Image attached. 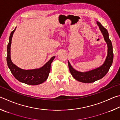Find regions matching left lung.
I'll return each instance as SVG.
<instances>
[{
    "label": "left lung",
    "mask_w": 120,
    "mask_h": 120,
    "mask_svg": "<svg viewBox=\"0 0 120 120\" xmlns=\"http://www.w3.org/2000/svg\"><path fill=\"white\" fill-rule=\"evenodd\" d=\"M97 23L99 26L100 31L103 34L104 40L108 45V54L103 64L96 69L82 72L78 71L73 68L68 61L69 68L71 75L75 80L83 83H89L102 79L106 75L112 64L113 60V47L111 41L109 39V33L107 30L101 25V23L97 21Z\"/></svg>",
    "instance_id": "1"
}]
</instances>
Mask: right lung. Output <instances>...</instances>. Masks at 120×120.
Wrapping results in <instances>:
<instances>
[{
  "instance_id": "1",
  "label": "right lung",
  "mask_w": 120,
  "mask_h": 120,
  "mask_svg": "<svg viewBox=\"0 0 120 120\" xmlns=\"http://www.w3.org/2000/svg\"><path fill=\"white\" fill-rule=\"evenodd\" d=\"M16 27L11 32L9 38V43L7 45V63L9 69L14 77L19 81L28 85H38L44 82L47 79L50 71L51 64L54 60L53 56L44 66L39 69L32 70H23L19 68L13 64L10 58V47L13 34L16 30Z\"/></svg>"
}]
</instances>
